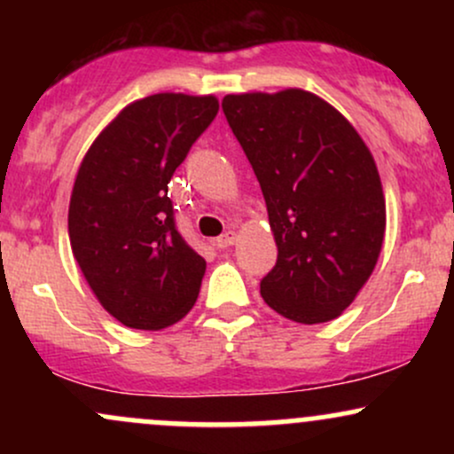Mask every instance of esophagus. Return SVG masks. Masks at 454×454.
<instances>
[{"mask_svg":"<svg viewBox=\"0 0 454 454\" xmlns=\"http://www.w3.org/2000/svg\"><path fill=\"white\" fill-rule=\"evenodd\" d=\"M234 241H237V232L228 231V232H223L222 237L215 239V247L226 249V247H231V245H234Z\"/></svg>","mask_w":454,"mask_h":454,"instance_id":"obj_1","label":"esophagus"}]
</instances>
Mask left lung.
Wrapping results in <instances>:
<instances>
[{
    "label": "left lung",
    "instance_id": "left-lung-1",
    "mask_svg": "<svg viewBox=\"0 0 454 454\" xmlns=\"http://www.w3.org/2000/svg\"><path fill=\"white\" fill-rule=\"evenodd\" d=\"M222 111L262 190L278 262L260 279L270 309L301 325L337 317L376 267L387 228L367 145L303 90L226 96Z\"/></svg>",
    "mask_w": 454,
    "mask_h": 454
}]
</instances>
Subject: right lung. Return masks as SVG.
<instances>
[{
    "instance_id": "add662e5",
    "label": "right lung",
    "mask_w": 454,
    "mask_h": 454,
    "mask_svg": "<svg viewBox=\"0 0 454 454\" xmlns=\"http://www.w3.org/2000/svg\"><path fill=\"white\" fill-rule=\"evenodd\" d=\"M217 111L213 96L143 98L119 113L78 168L72 254L104 309L129 328L175 325L200 293L207 262L176 231L168 184Z\"/></svg>"
}]
</instances>
